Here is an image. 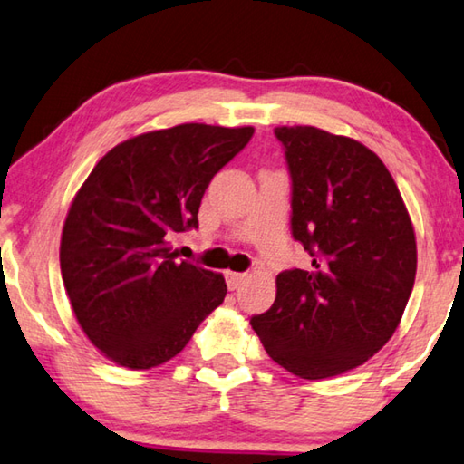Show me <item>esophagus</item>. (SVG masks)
<instances>
[{
    "mask_svg": "<svg viewBox=\"0 0 464 464\" xmlns=\"http://www.w3.org/2000/svg\"><path fill=\"white\" fill-rule=\"evenodd\" d=\"M245 273H237V271H226V284L230 290H237V287L245 282Z\"/></svg>",
    "mask_w": 464,
    "mask_h": 464,
    "instance_id": "esophagus-1",
    "label": "esophagus"
}]
</instances>
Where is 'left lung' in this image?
<instances>
[{"label":"left lung","mask_w":464,"mask_h":464,"mask_svg":"<svg viewBox=\"0 0 464 464\" xmlns=\"http://www.w3.org/2000/svg\"><path fill=\"white\" fill-rule=\"evenodd\" d=\"M276 138L292 179V238L310 265L279 273L276 302L250 324L273 362L321 381L392 337L415 284V234L374 151L316 127H276Z\"/></svg>","instance_id":"left-lung-1"}]
</instances>
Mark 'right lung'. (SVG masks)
<instances>
[{
	"instance_id": "1",
	"label": "right lung",
	"mask_w": 464,
	"mask_h": 464,
	"mask_svg": "<svg viewBox=\"0 0 464 464\" xmlns=\"http://www.w3.org/2000/svg\"><path fill=\"white\" fill-rule=\"evenodd\" d=\"M253 127L185 123L131 138L94 166L61 234V277L88 339L129 370L172 360L224 302L219 273L174 261L211 179Z\"/></svg>"
}]
</instances>
